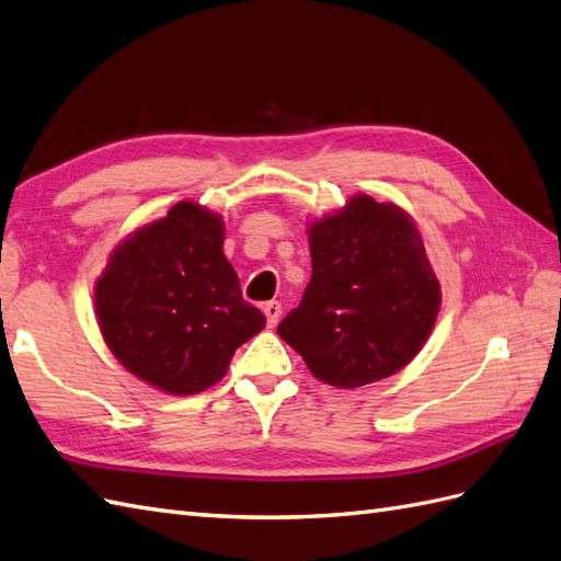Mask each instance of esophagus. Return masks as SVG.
<instances>
[{
    "instance_id": "esophagus-1",
    "label": "esophagus",
    "mask_w": 561,
    "mask_h": 561,
    "mask_svg": "<svg viewBox=\"0 0 561 561\" xmlns=\"http://www.w3.org/2000/svg\"><path fill=\"white\" fill-rule=\"evenodd\" d=\"M263 312H265L270 328H275V324H277L279 318H282V304H279V301H270V304H265Z\"/></svg>"
}]
</instances>
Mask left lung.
<instances>
[{"mask_svg":"<svg viewBox=\"0 0 561 561\" xmlns=\"http://www.w3.org/2000/svg\"><path fill=\"white\" fill-rule=\"evenodd\" d=\"M312 275L277 334L320 382L356 389L399 373L435 328L442 289L415 219L358 193L308 225Z\"/></svg>","mask_w":561,"mask_h":561,"instance_id":"obj_1","label":"left lung"}]
</instances>
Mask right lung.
I'll list each match as a JSON object with an SVG mask.
<instances>
[{
    "mask_svg": "<svg viewBox=\"0 0 561 561\" xmlns=\"http://www.w3.org/2000/svg\"><path fill=\"white\" fill-rule=\"evenodd\" d=\"M221 245V215L181 201L116 243L95 282L104 344L160 392H205L227 375L233 351L265 328Z\"/></svg>",
    "mask_w": 561,
    "mask_h": 561,
    "instance_id": "add662e5",
    "label": "right lung"
}]
</instances>
